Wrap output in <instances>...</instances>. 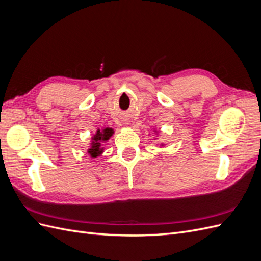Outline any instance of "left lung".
<instances>
[{"instance_id":"8db88e82","label":"left lung","mask_w":261,"mask_h":261,"mask_svg":"<svg viewBox=\"0 0 261 261\" xmlns=\"http://www.w3.org/2000/svg\"><path fill=\"white\" fill-rule=\"evenodd\" d=\"M155 133H156V134H158V132H156V130H155ZM160 147H163V145H161V146H160Z\"/></svg>"}]
</instances>
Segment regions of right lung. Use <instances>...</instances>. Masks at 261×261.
I'll return each instance as SVG.
<instances>
[{"mask_svg":"<svg viewBox=\"0 0 261 261\" xmlns=\"http://www.w3.org/2000/svg\"><path fill=\"white\" fill-rule=\"evenodd\" d=\"M113 134H114L113 128H110V127H106L102 130L98 129L97 133L91 137L90 147L88 150H87L88 154L91 158H97L103 153L105 147L102 146H103V144L107 143V141L112 137Z\"/></svg>","mask_w":261,"mask_h":261,"instance_id":"obj_1","label":"right lung"}]
</instances>
